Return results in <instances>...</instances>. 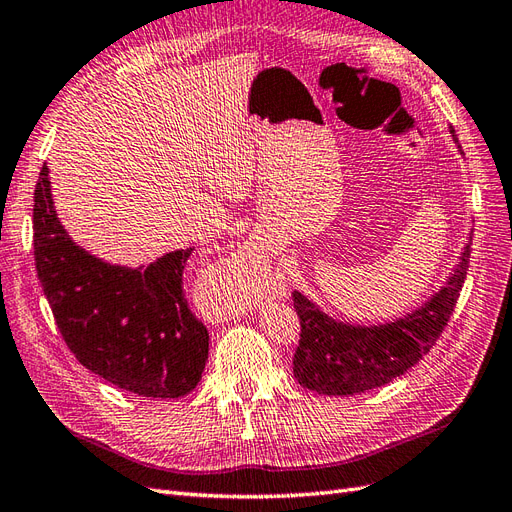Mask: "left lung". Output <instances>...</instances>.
Wrapping results in <instances>:
<instances>
[{"label": "left lung", "mask_w": 512, "mask_h": 512, "mask_svg": "<svg viewBox=\"0 0 512 512\" xmlns=\"http://www.w3.org/2000/svg\"><path fill=\"white\" fill-rule=\"evenodd\" d=\"M470 244L446 287L412 315L386 326L341 324L294 291L291 298L300 317V341L294 352L298 384L319 394L347 397L390 384L412 369L442 337L455 311L470 264Z\"/></svg>", "instance_id": "left-lung-1"}]
</instances>
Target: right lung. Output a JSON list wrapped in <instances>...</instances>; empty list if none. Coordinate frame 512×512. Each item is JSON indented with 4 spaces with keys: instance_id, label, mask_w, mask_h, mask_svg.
I'll return each mask as SVG.
<instances>
[{
    "instance_id": "right-lung-1",
    "label": "right lung",
    "mask_w": 512,
    "mask_h": 512,
    "mask_svg": "<svg viewBox=\"0 0 512 512\" xmlns=\"http://www.w3.org/2000/svg\"><path fill=\"white\" fill-rule=\"evenodd\" d=\"M193 251L137 270L96 259L57 221L42 165L34 191L38 281L70 352L109 384L152 399H178L199 384L210 337L182 289Z\"/></svg>"
}]
</instances>
